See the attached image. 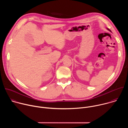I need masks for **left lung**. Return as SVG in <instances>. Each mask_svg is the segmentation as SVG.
I'll return each mask as SVG.
<instances>
[{
  "label": "left lung",
  "mask_w": 128,
  "mask_h": 128,
  "mask_svg": "<svg viewBox=\"0 0 128 128\" xmlns=\"http://www.w3.org/2000/svg\"><path fill=\"white\" fill-rule=\"evenodd\" d=\"M108 29V30H109V31H110V30H109V29Z\"/></svg>",
  "instance_id": "obj_1"
}]
</instances>
